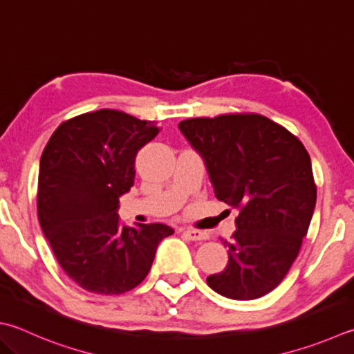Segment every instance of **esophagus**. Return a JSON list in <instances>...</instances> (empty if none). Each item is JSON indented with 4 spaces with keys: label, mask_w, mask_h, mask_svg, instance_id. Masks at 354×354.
Instances as JSON below:
<instances>
[{
    "label": "esophagus",
    "mask_w": 354,
    "mask_h": 354,
    "mask_svg": "<svg viewBox=\"0 0 354 354\" xmlns=\"http://www.w3.org/2000/svg\"><path fill=\"white\" fill-rule=\"evenodd\" d=\"M183 234H185L186 239H189V240H205L206 239L205 232L198 231V230H194V228H186L183 231Z\"/></svg>",
    "instance_id": "34e87169"
}]
</instances>
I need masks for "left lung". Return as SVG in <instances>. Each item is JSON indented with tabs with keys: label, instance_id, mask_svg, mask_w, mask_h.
<instances>
[{
	"label": "left lung",
	"instance_id": "obj_1",
	"mask_svg": "<svg viewBox=\"0 0 354 354\" xmlns=\"http://www.w3.org/2000/svg\"><path fill=\"white\" fill-rule=\"evenodd\" d=\"M178 129L206 165L218 200L239 211L228 265L206 277L236 301L268 295L290 271L316 206L311 160L301 140L259 114L188 118Z\"/></svg>",
	"mask_w": 354,
	"mask_h": 354
}]
</instances>
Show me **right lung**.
Wrapping results in <instances>:
<instances>
[{"instance_id":"add662e5","label":"right lung","mask_w":354,"mask_h":354,"mask_svg":"<svg viewBox=\"0 0 354 354\" xmlns=\"http://www.w3.org/2000/svg\"><path fill=\"white\" fill-rule=\"evenodd\" d=\"M154 122L100 109L58 126L38 172L37 209L58 263L97 295H122L148 276L158 243L174 230L163 223L118 222L120 197L134 186L136 156L158 134Z\"/></svg>"}]
</instances>
